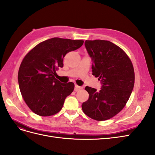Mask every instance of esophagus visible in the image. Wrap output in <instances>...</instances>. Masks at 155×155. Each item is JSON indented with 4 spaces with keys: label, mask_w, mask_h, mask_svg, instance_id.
Instances as JSON below:
<instances>
[{
    "label": "esophagus",
    "mask_w": 155,
    "mask_h": 155,
    "mask_svg": "<svg viewBox=\"0 0 155 155\" xmlns=\"http://www.w3.org/2000/svg\"><path fill=\"white\" fill-rule=\"evenodd\" d=\"M83 87H80V86H78V85H75V88H74V91L77 92L79 90H81V89H82Z\"/></svg>",
    "instance_id": "esophagus-1"
}]
</instances>
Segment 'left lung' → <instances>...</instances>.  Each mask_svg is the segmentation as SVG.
<instances>
[{
    "label": "left lung",
    "mask_w": 155,
    "mask_h": 155,
    "mask_svg": "<svg viewBox=\"0 0 155 155\" xmlns=\"http://www.w3.org/2000/svg\"><path fill=\"white\" fill-rule=\"evenodd\" d=\"M85 47L93 62L92 75L99 78L101 89L86 87L89 97L82 109L89 118L109 120L124 109L134 84L132 62L125 51L109 41H85Z\"/></svg>",
    "instance_id": "left-lung-1"
}]
</instances>
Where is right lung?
I'll list each match as a JSON object with an SVG mask.
<instances>
[{"mask_svg":"<svg viewBox=\"0 0 155 155\" xmlns=\"http://www.w3.org/2000/svg\"><path fill=\"white\" fill-rule=\"evenodd\" d=\"M83 43L54 37L41 42L25 56L18 69V85L23 100L35 114L50 116L61 110L74 84L61 83L55 78L56 71L63 67L65 55Z\"/></svg>","mask_w":155,"mask_h":155,"instance_id":"add662e5","label":"right lung"}]
</instances>
